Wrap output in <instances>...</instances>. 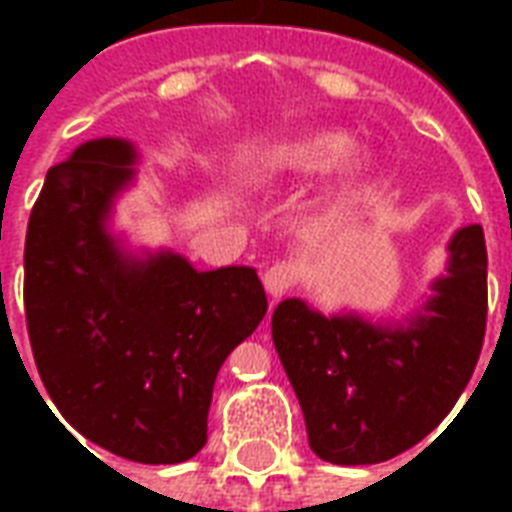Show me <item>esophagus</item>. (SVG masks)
Listing matches in <instances>:
<instances>
[{
  "label": "esophagus",
  "instance_id": "esophagus-1",
  "mask_svg": "<svg viewBox=\"0 0 512 512\" xmlns=\"http://www.w3.org/2000/svg\"><path fill=\"white\" fill-rule=\"evenodd\" d=\"M295 279H297V271H295V265L289 263V260H279V263H273L263 276L265 289H268V295L271 297L287 295L289 289L295 287Z\"/></svg>",
  "mask_w": 512,
  "mask_h": 512
}]
</instances>
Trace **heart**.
I'll use <instances>...</instances> for the list:
<instances>
[{
  "instance_id": "1",
  "label": "heart",
  "mask_w": 512,
  "mask_h": 512,
  "mask_svg": "<svg viewBox=\"0 0 512 512\" xmlns=\"http://www.w3.org/2000/svg\"><path fill=\"white\" fill-rule=\"evenodd\" d=\"M241 164L249 175H308L327 170L337 188H353L372 170V156L364 148H348L340 130H305L244 151Z\"/></svg>"
}]
</instances>
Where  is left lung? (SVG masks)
I'll return each mask as SVG.
<instances>
[{"label": "left lung", "instance_id": "left-lung-1", "mask_svg": "<svg viewBox=\"0 0 512 512\" xmlns=\"http://www.w3.org/2000/svg\"><path fill=\"white\" fill-rule=\"evenodd\" d=\"M404 321L313 311L289 297L273 311V345L303 409L308 444L332 465H374L441 425L473 377L486 332V241L465 225L446 273Z\"/></svg>", "mask_w": 512, "mask_h": 512}]
</instances>
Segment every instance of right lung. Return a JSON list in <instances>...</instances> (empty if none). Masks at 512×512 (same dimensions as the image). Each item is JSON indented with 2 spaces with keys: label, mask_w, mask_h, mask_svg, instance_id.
Returning <instances> with one entry per match:
<instances>
[{
  "label": "right lung",
  "mask_w": 512,
  "mask_h": 512,
  "mask_svg": "<svg viewBox=\"0 0 512 512\" xmlns=\"http://www.w3.org/2000/svg\"><path fill=\"white\" fill-rule=\"evenodd\" d=\"M135 162L132 143L98 138L50 167L28 217L23 303L66 422L124 460L175 465L207 444L217 372L268 300L247 265L196 271L167 249L122 247L108 220Z\"/></svg>",
  "instance_id": "add662e5"
}]
</instances>
